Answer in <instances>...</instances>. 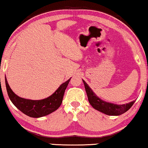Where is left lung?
<instances>
[{"mask_svg":"<svg viewBox=\"0 0 148 148\" xmlns=\"http://www.w3.org/2000/svg\"><path fill=\"white\" fill-rule=\"evenodd\" d=\"M83 82H84L86 91L88 99V101L91 106L98 111L101 112L107 115L119 116V115L122 114L126 111H128L135 103V101H132L131 103L126 104V105H116V104L105 102L99 98L94 93L85 81L83 80Z\"/></svg>","mask_w":148,"mask_h":148,"instance_id":"left-lung-1","label":"left lung"}]
</instances>
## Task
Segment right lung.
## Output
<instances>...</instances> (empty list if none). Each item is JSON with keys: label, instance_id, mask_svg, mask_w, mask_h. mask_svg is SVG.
Wrapping results in <instances>:
<instances>
[{"label": "right lung", "instance_id": "obj_1", "mask_svg": "<svg viewBox=\"0 0 148 148\" xmlns=\"http://www.w3.org/2000/svg\"><path fill=\"white\" fill-rule=\"evenodd\" d=\"M70 79L61 84L60 86L50 96L38 100L20 98L16 95L10 87L6 77L5 86L10 100L16 108L30 117L38 118L46 116L59 108L62 102L64 91Z\"/></svg>", "mask_w": 148, "mask_h": 148}]
</instances>
